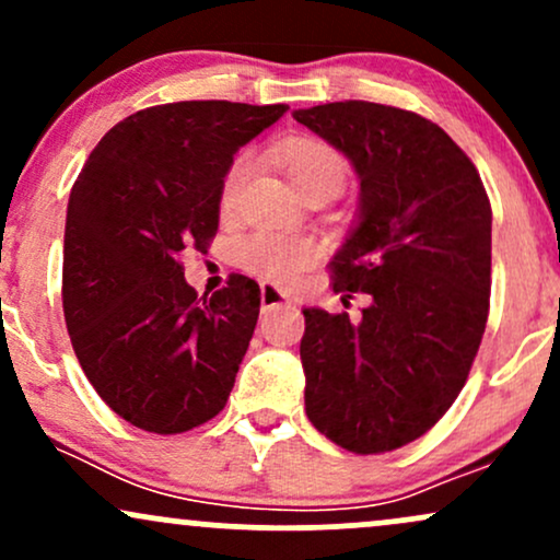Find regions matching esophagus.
<instances>
[{
    "label": "esophagus",
    "instance_id": "34e87169",
    "mask_svg": "<svg viewBox=\"0 0 560 560\" xmlns=\"http://www.w3.org/2000/svg\"><path fill=\"white\" fill-rule=\"evenodd\" d=\"M279 305H292V300L273 284H260V307L262 311H273Z\"/></svg>",
    "mask_w": 560,
    "mask_h": 560
}]
</instances>
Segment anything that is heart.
Instances as JSON below:
<instances>
[{
    "instance_id": "heart-1",
    "label": "heart",
    "mask_w": 560,
    "mask_h": 560,
    "mask_svg": "<svg viewBox=\"0 0 560 560\" xmlns=\"http://www.w3.org/2000/svg\"><path fill=\"white\" fill-rule=\"evenodd\" d=\"M284 171L300 195H307L313 189H337L342 191L347 182V163L337 150L320 141H298L279 152ZM255 173V158L242 155L231 163L223 178L221 189V208L231 210L240 199L244 184ZM313 244L300 236H279V234H260L247 236L242 242V262L258 276H266L271 281H292L300 271L311 266Z\"/></svg>"
}]
</instances>
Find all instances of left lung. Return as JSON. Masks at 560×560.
Returning a JSON list of instances; mask_svg holds the SVG:
<instances>
[{
	"label": "left lung",
	"instance_id": "8db88e82",
	"mask_svg": "<svg viewBox=\"0 0 560 560\" xmlns=\"http://www.w3.org/2000/svg\"><path fill=\"white\" fill-rule=\"evenodd\" d=\"M292 115L361 178L331 281L371 298L358 324L302 311L305 413L350 453H387L447 413L477 358L490 313V199L466 152L421 115L361 100Z\"/></svg>",
	"mask_w": 560,
	"mask_h": 560
}]
</instances>
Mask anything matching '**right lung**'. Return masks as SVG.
Returning <instances> with one entry per match:
<instances>
[{"mask_svg":"<svg viewBox=\"0 0 560 560\" xmlns=\"http://www.w3.org/2000/svg\"><path fill=\"white\" fill-rule=\"evenodd\" d=\"M287 110L226 100L147 107L113 126L75 178L62 249L70 342L96 395L144 432H189L229 400L260 289L231 273L197 298L178 258L189 244L205 253L236 150Z\"/></svg>","mask_w":560,"mask_h":560,"instance_id":"right-lung-1","label":"right lung"}]
</instances>
